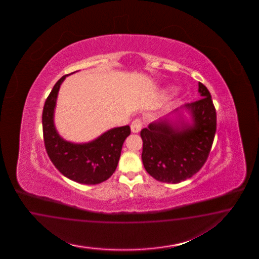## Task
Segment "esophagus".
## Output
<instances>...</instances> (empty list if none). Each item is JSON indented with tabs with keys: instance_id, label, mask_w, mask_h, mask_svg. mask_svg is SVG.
<instances>
[{
	"instance_id": "obj_1",
	"label": "esophagus",
	"mask_w": 259,
	"mask_h": 259,
	"mask_svg": "<svg viewBox=\"0 0 259 259\" xmlns=\"http://www.w3.org/2000/svg\"><path fill=\"white\" fill-rule=\"evenodd\" d=\"M143 125V122L141 118H136L131 123V131L133 133H139L141 130V127Z\"/></svg>"
}]
</instances>
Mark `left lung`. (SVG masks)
<instances>
[{
    "label": "left lung",
    "mask_w": 259,
    "mask_h": 259,
    "mask_svg": "<svg viewBox=\"0 0 259 259\" xmlns=\"http://www.w3.org/2000/svg\"><path fill=\"white\" fill-rule=\"evenodd\" d=\"M199 101L186 103L191 122L160 118L141 130L142 162L154 179L167 183H180L192 178L206 162L217 131V113L207 87L198 82Z\"/></svg>",
    "instance_id": "1"
}]
</instances>
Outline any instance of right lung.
Masks as SVG:
<instances>
[{
  "instance_id": "right-lung-1",
  "label": "right lung",
  "mask_w": 259,
  "mask_h": 259,
  "mask_svg": "<svg viewBox=\"0 0 259 259\" xmlns=\"http://www.w3.org/2000/svg\"><path fill=\"white\" fill-rule=\"evenodd\" d=\"M68 75L60 78L47 97L42 111V132L47 155L64 177L81 184L95 185L116 171L122 144L131 133L129 125L116 127L87 143L65 141L54 124L57 97Z\"/></svg>"
}]
</instances>
